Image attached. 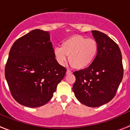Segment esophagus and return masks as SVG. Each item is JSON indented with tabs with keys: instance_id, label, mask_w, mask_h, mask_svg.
Masks as SVG:
<instances>
[{
	"instance_id": "esophagus-1",
	"label": "esophagus",
	"mask_w": 130,
	"mask_h": 130,
	"mask_svg": "<svg viewBox=\"0 0 130 130\" xmlns=\"http://www.w3.org/2000/svg\"><path fill=\"white\" fill-rule=\"evenodd\" d=\"M72 71H70V70H68L66 71V74H72Z\"/></svg>"
}]
</instances>
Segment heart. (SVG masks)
Instances as JSON below:
<instances>
[{
  "label": "heart",
  "mask_w": 130,
  "mask_h": 130,
  "mask_svg": "<svg viewBox=\"0 0 130 130\" xmlns=\"http://www.w3.org/2000/svg\"><path fill=\"white\" fill-rule=\"evenodd\" d=\"M98 51V44L95 39L73 35L62 43L61 48L54 49V57L60 65H64L67 56L71 66L76 69L87 68L95 60Z\"/></svg>",
  "instance_id": "1"
}]
</instances>
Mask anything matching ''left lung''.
Here are the masks:
<instances>
[{"mask_svg":"<svg viewBox=\"0 0 130 130\" xmlns=\"http://www.w3.org/2000/svg\"><path fill=\"white\" fill-rule=\"evenodd\" d=\"M91 32L98 44L97 56L89 67L73 72L76 81L72 90L80 102L98 107L115 97L122 81L123 68L117 44L103 32Z\"/></svg>","mask_w":130,"mask_h":130,"instance_id":"left-lung-1","label":"left lung"}]
</instances>
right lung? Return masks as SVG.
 Here are the masks:
<instances>
[{"label": "right lung", "mask_w": 130, "mask_h": 130, "mask_svg": "<svg viewBox=\"0 0 130 130\" xmlns=\"http://www.w3.org/2000/svg\"><path fill=\"white\" fill-rule=\"evenodd\" d=\"M49 33L33 30L12 45L5 74L18 103L36 108L51 99L66 72L56 61Z\"/></svg>", "instance_id": "1"}]
</instances>
